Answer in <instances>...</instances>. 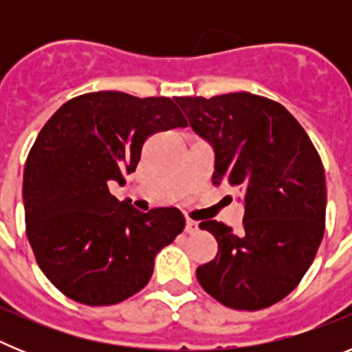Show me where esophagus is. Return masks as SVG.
I'll list each match as a JSON object with an SVG mask.
<instances>
[{"label":"esophagus","instance_id":"34e87169","mask_svg":"<svg viewBox=\"0 0 352 352\" xmlns=\"http://www.w3.org/2000/svg\"><path fill=\"white\" fill-rule=\"evenodd\" d=\"M199 229V222H195V220H190L186 219L185 222V232H188V234H192V232H195Z\"/></svg>","mask_w":352,"mask_h":352}]
</instances>
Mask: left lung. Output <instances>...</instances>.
Returning <instances> with one entry per match:
<instances>
[{"instance_id":"left-lung-1","label":"left lung","mask_w":352,"mask_h":352,"mask_svg":"<svg viewBox=\"0 0 352 352\" xmlns=\"http://www.w3.org/2000/svg\"><path fill=\"white\" fill-rule=\"evenodd\" d=\"M214 151L213 185L245 199L243 229L201 222L219 243L199 266L201 287L229 309L261 310L284 300L310 268L324 236L326 179L317 149L284 105L252 93L176 96Z\"/></svg>"}]
</instances>
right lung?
<instances>
[{"label":"right lung","instance_id":"add662e5","mask_svg":"<svg viewBox=\"0 0 352 352\" xmlns=\"http://www.w3.org/2000/svg\"><path fill=\"white\" fill-rule=\"evenodd\" d=\"M178 126L186 120L167 96L96 91L68 100L40 130L24 167L26 234L65 296L116 305L148 284L155 256L185 219L176 208L135 211L109 183H125L149 135Z\"/></svg>","mask_w":352,"mask_h":352}]
</instances>
